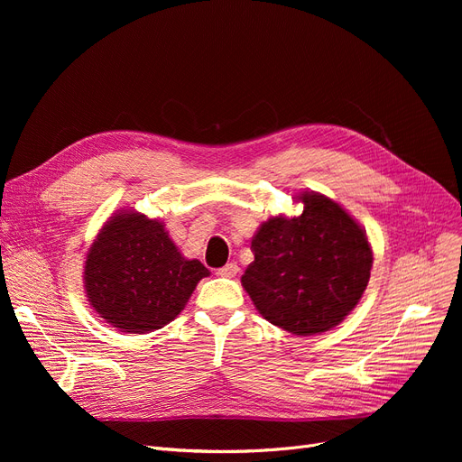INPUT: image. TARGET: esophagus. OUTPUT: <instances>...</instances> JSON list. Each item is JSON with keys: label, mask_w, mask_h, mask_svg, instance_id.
<instances>
[{"label": "esophagus", "mask_w": 462, "mask_h": 462, "mask_svg": "<svg viewBox=\"0 0 462 462\" xmlns=\"http://www.w3.org/2000/svg\"><path fill=\"white\" fill-rule=\"evenodd\" d=\"M239 273V265L236 262H230L226 265H223V268L217 270V275L221 277H236Z\"/></svg>", "instance_id": "1"}]
</instances>
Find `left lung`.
Returning <instances> with one entry per match:
<instances>
[{"mask_svg":"<svg viewBox=\"0 0 462 462\" xmlns=\"http://www.w3.org/2000/svg\"><path fill=\"white\" fill-rule=\"evenodd\" d=\"M303 213L265 221L241 277L262 317L294 335L341 324L365 292L373 251L352 215L319 192L300 194Z\"/></svg>","mask_w":462,"mask_h":462,"instance_id":"8db88e82","label":"left lung"}]
</instances>
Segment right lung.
<instances>
[{
    "label": "right lung",
    "mask_w": 462,
    "mask_h": 462,
    "mask_svg": "<svg viewBox=\"0 0 462 462\" xmlns=\"http://www.w3.org/2000/svg\"><path fill=\"white\" fill-rule=\"evenodd\" d=\"M209 272L187 260L164 225L136 211L110 217L89 247L84 288L89 305L125 333H150L172 322Z\"/></svg>",
    "instance_id": "right-lung-1"
}]
</instances>
